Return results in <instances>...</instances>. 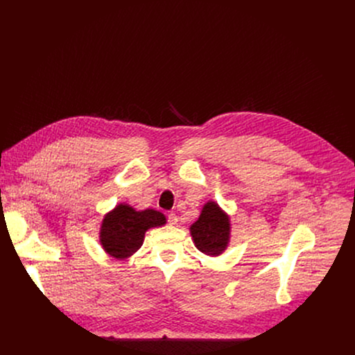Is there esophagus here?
Instances as JSON below:
<instances>
[{"label":"esophagus","mask_w":355,"mask_h":355,"mask_svg":"<svg viewBox=\"0 0 355 355\" xmlns=\"http://www.w3.org/2000/svg\"><path fill=\"white\" fill-rule=\"evenodd\" d=\"M167 222H168V225H171V226H174V225H177L178 223V218H177V215L175 214H168V216H167Z\"/></svg>","instance_id":"esophagus-1"}]
</instances>
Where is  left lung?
Masks as SVG:
<instances>
[{"mask_svg":"<svg viewBox=\"0 0 355 355\" xmlns=\"http://www.w3.org/2000/svg\"><path fill=\"white\" fill-rule=\"evenodd\" d=\"M229 218L215 202H208L199 219L191 226V234L199 251L208 256H219L229 243Z\"/></svg>","mask_w":355,"mask_h":355,"instance_id":"left-lung-1","label":"left lung"}]
</instances>
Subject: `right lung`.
<instances>
[{
    "label": "right lung",
    "instance_id": "obj_1",
    "mask_svg": "<svg viewBox=\"0 0 355 355\" xmlns=\"http://www.w3.org/2000/svg\"><path fill=\"white\" fill-rule=\"evenodd\" d=\"M164 223L166 216L155 209L136 212L128 205H118L103 222L101 243L108 254L122 260L140 248L147 229Z\"/></svg>",
    "mask_w": 355,
    "mask_h": 355
}]
</instances>
